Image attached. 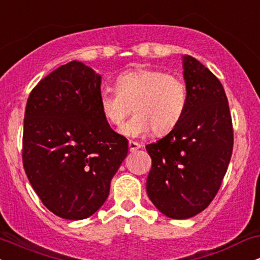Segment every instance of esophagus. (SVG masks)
<instances>
[{"label": "esophagus", "instance_id": "34e87169", "mask_svg": "<svg viewBox=\"0 0 260 260\" xmlns=\"http://www.w3.org/2000/svg\"><path fill=\"white\" fill-rule=\"evenodd\" d=\"M140 147H142V145H140L139 143H137V142H132V140H131V142L128 143V148H129L131 153H133V151L138 150Z\"/></svg>", "mask_w": 260, "mask_h": 260}]
</instances>
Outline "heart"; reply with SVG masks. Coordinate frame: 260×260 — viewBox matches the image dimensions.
Masks as SVG:
<instances>
[{
	"instance_id": "1",
	"label": "heart",
	"mask_w": 260,
	"mask_h": 260,
	"mask_svg": "<svg viewBox=\"0 0 260 260\" xmlns=\"http://www.w3.org/2000/svg\"><path fill=\"white\" fill-rule=\"evenodd\" d=\"M115 85L116 90L100 92V110L111 126L120 128L133 109L132 118L121 129L127 137L144 136L150 131L164 136L186 112V85L174 74L138 68L121 73Z\"/></svg>"
}]
</instances>
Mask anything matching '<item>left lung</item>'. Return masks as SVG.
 I'll return each mask as SVG.
<instances>
[{"mask_svg":"<svg viewBox=\"0 0 260 260\" xmlns=\"http://www.w3.org/2000/svg\"><path fill=\"white\" fill-rule=\"evenodd\" d=\"M186 112L168 136L148 144L147 193L164 215L188 219L210 204L234 148L229 101L220 80L192 56H183Z\"/></svg>","mask_w":260,"mask_h":260,"instance_id":"obj_1","label":"left lung"}]
</instances>
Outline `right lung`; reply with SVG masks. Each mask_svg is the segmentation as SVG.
Instances as JSON below:
<instances>
[{
	"label": "right lung",
	"instance_id": "1",
	"mask_svg": "<svg viewBox=\"0 0 260 260\" xmlns=\"http://www.w3.org/2000/svg\"><path fill=\"white\" fill-rule=\"evenodd\" d=\"M100 85V74L72 61L41 79L26 101L23 166L43 204L62 219L99 210L128 153V140L101 112Z\"/></svg>",
	"mask_w": 260,
	"mask_h": 260
}]
</instances>
